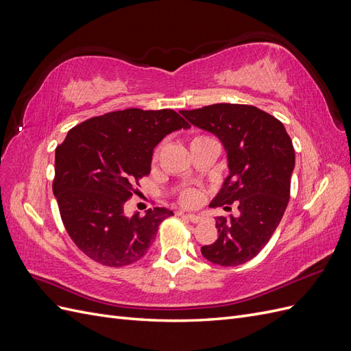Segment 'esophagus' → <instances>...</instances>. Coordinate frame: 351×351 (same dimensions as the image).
I'll list each match as a JSON object with an SVG mask.
<instances>
[{"label": "esophagus", "mask_w": 351, "mask_h": 351, "mask_svg": "<svg viewBox=\"0 0 351 351\" xmlns=\"http://www.w3.org/2000/svg\"><path fill=\"white\" fill-rule=\"evenodd\" d=\"M180 215H184V212H178ZM190 222H193V224H197V222L202 221V217L200 215H195V214H186L184 215Z\"/></svg>", "instance_id": "34e87169"}]
</instances>
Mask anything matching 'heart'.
Instances as JSON below:
<instances>
[{"instance_id": "1", "label": "heart", "mask_w": 351, "mask_h": 351, "mask_svg": "<svg viewBox=\"0 0 351 351\" xmlns=\"http://www.w3.org/2000/svg\"><path fill=\"white\" fill-rule=\"evenodd\" d=\"M197 137H202V136H197ZM196 139V137H195ZM200 199H202V195L199 190L196 189H186L182 192V195H180V202H182L183 205L186 206H196L200 204Z\"/></svg>"}]
</instances>
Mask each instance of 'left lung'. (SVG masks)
Wrapping results in <instances>:
<instances>
[{"label": "left lung", "mask_w": 351, "mask_h": 351, "mask_svg": "<svg viewBox=\"0 0 351 351\" xmlns=\"http://www.w3.org/2000/svg\"><path fill=\"white\" fill-rule=\"evenodd\" d=\"M189 123L224 145L230 174L210 206L237 202L239 217H217L218 239L202 246L209 262L237 267L253 259L277 230L290 199L294 147L280 120L253 105L214 104L183 110Z\"/></svg>", "instance_id": "left-lung-1"}]
</instances>
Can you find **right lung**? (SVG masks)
I'll return each instance as SVG.
<instances>
[{
  "mask_svg": "<svg viewBox=\"0 0 351 351\" xmlns=\"http://www.w3.org/2000/svg\"><path fill=\"white\" fill-rule=\"evenodd\" d=\"M189 123L173 110L127 108L83 121L56 149L52 192L70 239L92 261L120 268L143 258L167 208L125 217L124 205L151 173L155 146Z\"/></svg>",
  "mask_w": 351,
  "mask_h": 351,
  "instance_id": "right-lung-1",
  "label": "right lung"
}]
</instances>
